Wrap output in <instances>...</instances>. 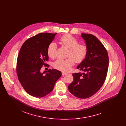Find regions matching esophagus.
<instances>
[{
	"instance_id": "obj_1",
	"label": "esophagus",
	"mask_w": 126,
	"mask_h": 126,
	"mask_svg": "<svg viewBox=\"0 0 126 126\" xmlns=\"http://www.w3.org/2000/svg\"><path fill=\"white\" fill-rule=\"evenodd\" d=\"M67 73H65V72H62V75H63V76L66 75H67Z\"/></svg>"
}]
</instances>
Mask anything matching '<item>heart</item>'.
<instances>
[{
	"label": "heart",
	"instance_id": "1",
	"mask_svg": "<svg viewBox=\"0 0 126 126\" xmlns=\"http://www.w3.org/2000/svg\"><path fill=\"white\" fill-rule=\"evenodd\" d=\"M60 43L69 49L66 59H58L53 63L55 69L63 71L68 72L70 70L74 64L82 63L86 58L88 53L87 46L83 44H79V41L69 34L62 36L60 39ZM57 46L54 42L50 43L47 48V53L49 57L55 58L56 56Z\"/></svg>",
	"mask_w": 126,
	"mask_h": 126
}]
</instances>
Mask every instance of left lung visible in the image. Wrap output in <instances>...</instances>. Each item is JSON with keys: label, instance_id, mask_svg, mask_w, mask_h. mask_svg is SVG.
Here are the masks:
<instances>
[{"label": "left lung", "instance_id": "1", "mask_svg": "<svg viewBox=\"0 0 126 126\" xmlns=\"http://www.w3.org/2000/svg\"><path fill=\"white\" fill-rule=\"evenodd\" d=\"M81 35L88 47V53L77 69L84 73L72 74L74 81L68 89L76 97L84 99L93 95L103 85L108 72L109 57L106 49L95 36Z\"/></svg>", "mask_w": 126, "mask_h": 126}]
</instances>
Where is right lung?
I'll use <instances>...</instances> for the list:
<instances>
[{
	"mask_svg": "<svg viewBox=\"0 0 126 126\" xmlns=\"http://www.w3.org/2000/svg\"><path fill=\"white\" fill-rule=\"evenodd\" d=\"M57 33H41L27 39L18 54L16 73L22 87L29 94L42 97L50 93L62 73L56 69L41 72L43 66L48 67L47 48ZM46 73V74L44 73Z\"/></svg>",
	"mask_w": 126,
	"mask_h": 126,
	"instance_id": "right-lung-1",
	"label": "right lung"
}]
</instances>
